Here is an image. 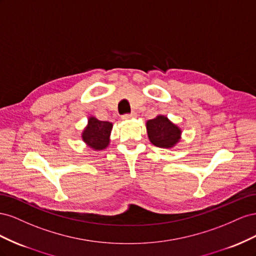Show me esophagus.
<instances>
[{"label": "esophagus", "instance_id": "obj_1", "mask_svg": "<svg viewBox=\"0 0 256 256\" xmlns=\"http://www.w3.org/2000/svg\"><path fill=\"white\" fill-rule=\"evenodd\" d=\"M136 116H137V114H136V112H130V114H124V116H122V119H123V120H128V119L135 118Z\"/></svg>", "mask_w": 256, "mask_h": 256}]
</instances>
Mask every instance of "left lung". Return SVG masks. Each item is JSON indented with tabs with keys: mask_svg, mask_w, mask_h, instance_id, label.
Returning <instances> with one entry per match:
<instances>
[{
	"mask_svg": "<svg viewBox=\"0 0 256 256\" xmlns=\"http://www.w3.org/2000/svg\"><path fill=\"white\" fill-rule=\"evenodd\" d=\"M146 128L151 144L160 148H172L181 138V130L163 114L148 120Z\"/></svg>",
	"mask_w": 256,
	"mask_h": 256,
	"instance_id": "obj_1",
	"label": "left lung"
}]
</instances>
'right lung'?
I'll return each instance as SVG.
<instances>
[{
  "mask_svg": "<svg viewBox=\"0 0 256 256\" xmlns=\"http://www.w3.org/2000/svg\"><path fill=\"white\" fill-rule=\"evenodd\" d=\"M112 130V123L100 121L96 116H90L88 126L82 132V140L94 150H104L108 147L109 137Z\"/></svg>",
  "mask_w": 256,
  "mask_h": 256,
  "instance_id": "obj_1",
  "label": "right lung"
}]
</instances>
